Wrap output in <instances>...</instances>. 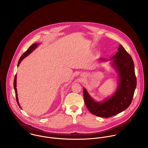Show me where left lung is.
Instances as JSON below:
<instances>
[{"instance_id": "left-lung-1", "label": "left lung", "mask_w": 148, "mask_h": 148, "mask_svg": "<svg viewBox=\"0 0 148 148\" xmlns=\"http://www.w3.org/2000/svg\"><path fill=\"white\" fill-rule=\"evenodd\" d=\"M100 59L106 60L103 58ZM110 60L119 79L117 88L113 96L103 102H97L90 97L85 88L83 89L85 104L89 112L97 116L106 118L115 116L129 107L137 85L133 59L121 45Z\"/></svg>"}]
</instances>
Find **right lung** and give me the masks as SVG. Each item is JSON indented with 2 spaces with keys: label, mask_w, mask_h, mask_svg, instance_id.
I'll return each instance as SVG.
<instances>
[{
  "label": "right lung",
  "mask_w": 148,
  "mask_h": 148,
  "mask_svg": "<svg viewBox=\"0 0 148 148\" xmlns=\"http://www.w3.org/2000/svg\"><path fill=\"white\" fill-rule=\"evenodd\" d=\"M39 43H35V44H33L32 45H31L29 48L28 49L21 55V58L19 59V62H18V66L19 65V64L21 63V60L25 58V57H27L28 55H29L35 48H37V47L39 45ZM14 89H15V95H16V101H17V103L18 104V106H19V107L21 108V106L19 103V101H18V93H17V89H16V75H15V78H14Z\"/></svg>",
  "instance_id": "add662e5"
}]
</instances>
